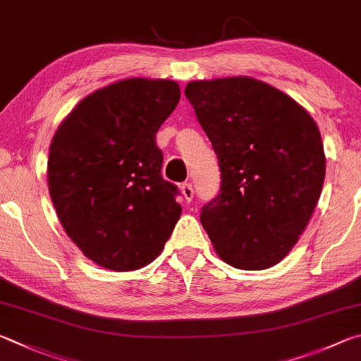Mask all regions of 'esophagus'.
Listing matches in <instances>:
<instances>
[{"instance_id":"obj_1","label":"esophagus","mask_w":361,"mask_h":361,"mask_svg":"<svg viewBox=\"0 0 361 361\" xmlns=\"http://www.w3.org/2000/svg\"><path fill=\"white\" fill-rule=\"evenodd\" d=\"M180 192H182V195H184L185 201H188V203H190V201L193 200V185L190 184V182H185V184H182Z\"/></svg>"}]
</instances>
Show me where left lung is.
<instances>
[{"label":"left lung","instance_id":"8db88e82","mask_svg":"<svg viewBox=\"0 0 361 361\" xmlns=\"http://www.w3.org/2000/svg\"><path fill=\"white\" fill-rule=\"evenodd\" d=\"M219 158L220 193L201 211L230 267L268 269L288 255L315 209L325 152L315 120L276 87L249 75L185 87Z\"/></svg>","mask_w":361,"mask_h":361}]
</instances>
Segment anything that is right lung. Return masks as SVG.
Returning <instances> with one entry per match:
<instances>
[{"label":"right lung","instance_id":"1","mask_svg":"<svg viewBox=\"0 0 361 361\" xmlns=\"http://www.w3.org/2000/svg\"><path fill=\"white\" fill-rule=\"evenodd\" d=\"M179 99L176 80H117L82 99L55 131L50 198L66 235L99 267H147L180 217L177 187L161 177L155 144Z\"/></svg>","mask_w":361,"mask_h":361}]
</instances>
